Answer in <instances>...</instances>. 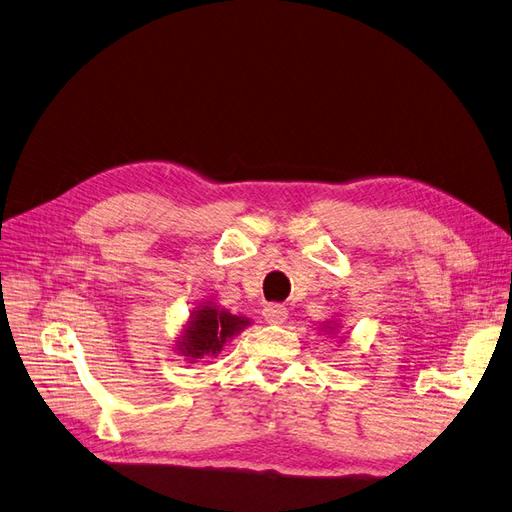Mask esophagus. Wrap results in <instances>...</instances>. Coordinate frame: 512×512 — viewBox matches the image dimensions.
I'll use <instances>...</instances> for the list:
<instances>
[{
	"mask_svg": "<svg viewBox=\"0 0 512 512\" xmlns=\"http://www.w3.org/2000/svg\"><path fill=\"white\" fill-rule=\"evenodd\" d=\"M262 316L269 324H282L288 318V309L280 303H269L265 309H262Z\"/></svg>",
	"mask_w": 512,
	"mask_h": 512,
	"instance_id": "34e87169",
	"label": "esophagus"
}]
</instances>
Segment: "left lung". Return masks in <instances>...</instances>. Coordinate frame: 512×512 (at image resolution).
Wrapping results in <instances>:
<instances>
[{"label": "left lung", "mask_w": 512, "mask_h": 512, "mask_svg": "<svg viewBox=\"0 0 512 512\" xmlns=\"http://www.w3.org/2000/svg\"><path fill=\"white\" fill-rule=\"evenodd\" d=\"M333 329H335V327H327V331H333Z\"/></svg>", "instance_id": "8db88e82"}]
</instances>
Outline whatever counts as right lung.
<instances>
[{
	"label": "right lung",
	"mask_w": 512,
	"mask_h": 512,
	"mask_svg": "<svg viewBox=\"0 0 512 512\" xmlns=\"http://www.w3.org/2000/svg\"><path fill=\"white\" fill-rule=\"evenodd\" d=\"M247 324H250V318L230 314L226 309H218V305H200L190 314L177 342V350L190 363L218 356L228 339L241 333Z\"/></svg>",
	"instance_id": "right-lung-1"
}]
</instances>
